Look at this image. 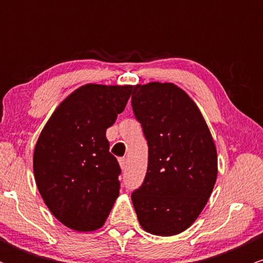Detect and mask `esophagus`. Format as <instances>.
Listing matches in <instances>:
<instances>
[{
	"label": "esophagus",
	"instance_id": "1",
	"mask_svg": "<svg viewBox=\"0 0 263 263\" xmlns=\"http://www.w3.org/2000/svg\"><path fill=\"white\" fill-rule=\"evenodd\" d=\"M119 163H120V167H121V170H126V167H127V159L120 158Z\"/></svg>",
	"mask_w": 263,
	"mask_h": 263
}]
</instances>
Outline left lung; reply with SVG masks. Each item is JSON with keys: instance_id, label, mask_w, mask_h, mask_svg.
I'll return each instance as SVG.
<instances>
[{"instance_id": "obj_1", "label": "left lung", "mask_w": 263, "mask_h": 263, "mask_svg": "<svg viewBox=\"0 0 263 263\" xmlns=\"http://www.w3.org/2000/svg\"><path fill=\"white\" fill-rule=\"evenodd\" d=\"M132 108L148 143V167L132 203L143 230L183 232L200 215L218 177V155L203 115L172 83L134 86Z\"/></svg>"}]
</instances>
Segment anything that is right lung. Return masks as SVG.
<instances>
[{
    "instance_id": "right-lung-1",
    "label": "right lung",
    "mask_w": 263,
    "mask_h": 263,
    "mask_svg": "<svg viewBox=\"0 0 263 263\" xmlns=\"http://www.w3.org/2000/svg\"><path fill=\"white\" fill-rule=\"evenodd\" d=\"M131 92V85L86 84L62 101L39 135L38 190L50 213L75 231L100 229L119 197L121 168L108 152L106 129Z\"/></svg>"
}]
</instances>
